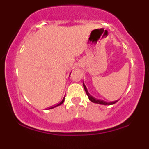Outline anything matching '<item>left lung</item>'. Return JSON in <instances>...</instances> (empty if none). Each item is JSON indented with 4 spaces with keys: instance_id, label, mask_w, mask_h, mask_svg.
<instances>
[{
    "instance_id": "8db88e82",
    "label": "left lung",
    "mask_w": 149,
    "mask_h": 149,
    "mask_svg": "<svg viewBox=\"0 0 149 149\" xmlns=\"http://www.w3.org/2000/svg\"><path fill=\"white\" fill-rule=\"evenodd\" d=\"M83 87H84V89H85V92H86L87 95H88V96L89 100L91 101L92 102H93V103L103 104V105H112V104H114L116 103V102H118V101H115V102H105V101L102 100H97V99L95 98V97H93L92 96H91V95H90V94H89L88 90H87L86 86H85L84 83H83Z\"/></svg>"
}]
</instances>
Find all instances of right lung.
Masks as SVG:
<instances>
[{"label":"right lung","instance_id":"obj_1","mask_svg":"<svg viewBox=\"0 0 149 149\" xmlns=\"http://www.w3.org/2000/svg\"><path fill=\"white\" fill-rule=\"evenodd\" d=\"M64 99H65V97H64V99H63L62 101H61V102H60V103H59V104H57V105L52 106V107H51L50 108H49V109H53V108H54V107H58V106H59V105H61V104H63V102H64Z\"/></svg>","mask_w":149,"mask_h":149}]
</instances>
